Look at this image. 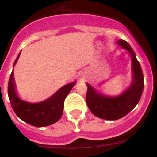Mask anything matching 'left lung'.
I'll return each mask as SVG.
<instances>
[{"label": "left lung", "mask_w": 157, "mask_h": 157, "mask_svg": "<svg viewBox=\"0 0 157 157\" xmlns=\"http://www.w3.org/2000/svg\"><path fill=\"white\" fill-rule=\"evenodd\" d=\"M116 45L126 49L131 57L132 81L130 86L120 95L111 97L98 92L95 88L86 83V100L89 109L97 117L108 120H119L132 111L138 103L144 88L142 71L133 48L124 40H119Z\"/></svg>", "instance_id": "left-lung-1"}]
</instances>
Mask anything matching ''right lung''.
<instances>
[{"label": "right lung", "mask_w": 157, "mask_h": 157, "mask_svg": "<svg viewBox=\"0 0 157 157\" xmlns=\"http://www.w3.org/2000/svg\"><path fill=\"white\" fill-rule=\"evenodd\" d=\"M19 55L20 53L15 60L13 67L17 63ZM75 84L76 82L68 83L48 99L38 103H30L20 99L18 96L12 70L8 82V94L12 109L20 120L34 127H43L55 123L60 119L63 114L65 98Z\"/></svg>", "instance_id": "right-lung-1"}]
</instances>
